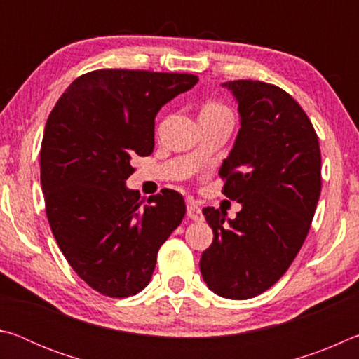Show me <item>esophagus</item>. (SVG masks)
Instances as JSON below:
<instances>
[{
	"label": "esophagus",
	"instance_id": "esophagus-1",
	"mask_svg": "<svg viewBox=\"0 0 359 359\" xmlns=\"http://www.w3.org/2000/svg\"><path fill=\"white\" fill-rule=\"evenodd\" d=\"M187 215H188V218H191V220H194V222L203 220V210L194 201H188V204H187Z\"/></svg>",
	"mask_w": 359,
	"mask_h": 359
}]
</instances>
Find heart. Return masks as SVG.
<instances>
[{
  "label": "heart",
  "mask_w": 359,
  "mask_h": 359,
  "mask_svg": "<svg viewBox=\"0 0 359 359\" xmlns=\"http://www.w3.org/2000/svg\"><path fill=\"white\" fill-rule=\"evenodd\" d=\"M224 114H231V111L226 106L218 101H208L201 107V114H199V117H215V115H224Z\"/></svg>",
  "instance_id": "obj_1"
}]
</instances>
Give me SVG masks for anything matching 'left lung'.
Masks as SVG:
<instances>
[{"label":"left lung","mask_w":359,"mask_h":359,"mask_svg":"<svg viewBox=\"0 0 359 359\" xmlns=\"http://www.w3.org/2000/svg\"><path fill=\"white\" fill-rule=\"evenodd\" d=\"M241 130L223 160L222 193L242 204L234 220L204 208L214 231L199 269L215 294L250 299L280 278L306 241L321 191L318 136L285 90L261 81H229Z\"/></svg>","instance_id":"obj_1"}]
</instances>
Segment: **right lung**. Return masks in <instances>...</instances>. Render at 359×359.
Returning a JSON list of instances; mask_svg holds the SVG:
<instances>
[{"label": "right lung", "mask_w": 359, "mask_h": 359, "mask_svg": "<svg viewBox=\"0 0 359 359\" xmlns=\"http://www.w3.org/2000/svg\"><path fill=\"white\" fill-rule=\"evenodd\" d=\"M198 76L96 69L60 96L41 144L46 214L60 250L82 280L109 297L147 287L156 255L185 217L180 193L144 203L125 180L131 158L155 147V117Z\"/></svg>", "instance_id": "add662e5"}]
</instances>
